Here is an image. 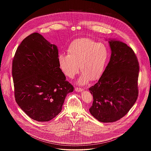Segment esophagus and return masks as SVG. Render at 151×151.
I'll return each instance as SVG.
<instances>
[{
    "label": "esophagus",
    "mask_w": 151,
    "mask_h": 151,
    "mask_svg": "<svg viewBox=\"0 0 151 151\" xmlns=\"http://www.w3.org/2000/svg\"><path fill=\"white\" fill-rule=\"evenodd\" d=\"M75 91H76V92H82V91H83L84 89H83V88H81L76 87L75 89Z\"/></svg>",
    "instance_id": "obj_1"
}]
</instances>
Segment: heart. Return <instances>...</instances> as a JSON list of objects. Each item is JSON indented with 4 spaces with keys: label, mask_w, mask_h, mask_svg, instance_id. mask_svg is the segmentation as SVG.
I'll return each mask as SVG.
<instances>
[{
    "label": "heart",
    "mask_w": 151,
    "mask_h": 151,
    "mask_svg": "<svg viewBox=\"0 0 151 151\" xmlns=\"http://www.w3.org/2000/svg\"><path fill=\"white\" fill-rule=\"evenodd\" d=\"M67 54H60L58 60L65 75L73 78L82 72L78 83L86 84L90 79L96 80L104 71L109 57L108 48L105 44L89 38H80L72 41L67 49Z\"/></svg>",
    "instance_id": "obj_1"
}]
</instances>
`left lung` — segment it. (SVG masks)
Masks as SVG:
<instances>
[{
    "label": "left lung",
    "instance_id": "obj_1",
    "mask_svg": "<svg viewBox=\"0 0 151 151\" xmlns=\"http://www.w3.org/2000/svg\"><path fill=\"white\" fill-rule=\"evenodd\" d=\"M110 61L98 82L89 88L93 94L91 114L100 122H114L126 115L137 101L139 65L133 50L119 41H109Z\"/></svg>",
    "mask_w": 151,
    "mask_h": 151
}]
</instances>
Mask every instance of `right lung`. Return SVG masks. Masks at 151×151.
I'll return each instance as SVG.
<instances>
[{
	"label": "right lung",
	"instance_id": "add662e5",
	"mask_svg": "<svg viewBox=\"0 0 151 151\" xmlns=\"http://www.w3.org/2000/svg\"><path fill=\"white\" fill-rule=\"evenodd\" d=\"M57 46L33 33L23 40L12 61L15 100L33 120L47 122L61 111L73 86L60 68Z\"/></svg>",
	"mask_w": 151,
	"mask_h": 151
}]
</instances>
